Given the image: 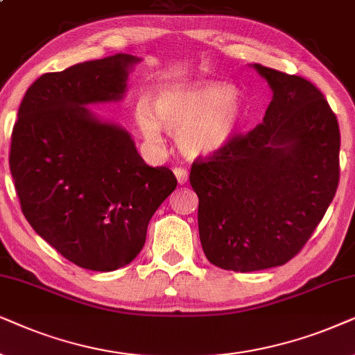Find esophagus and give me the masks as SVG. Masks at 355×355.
I'll use <instances>...</instances> for the list:
<instances>
[{
	"label": "esophagus",
	"mask_w": 355,
	"mask_h": 355,
	"mask_svg": "<svg viewBox=\"0 0 355 355\" xmlns=\"http://www.w3.org/2000/svg\"><path fill=\"white\" fill-rule=\"evenodd\" d=\"M173 173H175V177H177V180H178V183H180V185H183V183L188 182V170L187 168L175 167Z\"/></svg>",
	"instance_id": "esophagus-1"
}]
</instances>
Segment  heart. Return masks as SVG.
Instances as JSON below:
<instances>
[{
	"label": "heart",
	"instance_id": "b5f03b06",
	"mask_svg": "<svg viewBox=\"0 0 355 355\" xmlns=\"http://www.w3.org/2000/svg\"><path fill=\"white\" fill-rule=\"evenodd\" d=\"M243 118L239 94L222 83H196L160 89L149 103L139 102L135 120L143 135L159 143L160 126L178 135L190 155L211 154L232 139Z\"/></svg>",
	"mask_w": 355,
	"mask_h": 355
}]
</instances>
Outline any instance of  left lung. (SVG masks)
<instances>
[{"instance_id":"8db88e82","label":"left lung","mask_w":355,"mask_h":355,"mask_svg":"<svg viewBox=\"0 0 355 355\" xmlns=\"http://www.w3.org/2000/svg\"><path fill=\"white\" fill-rule=\"evenodd\" d=\"M272 89L263 123L191 165L202 252L229 271L291 261L339 183L338 118L305 78L254 64Z\"/></svg>"}]
</instances>
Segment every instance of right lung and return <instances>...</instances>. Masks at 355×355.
I'll use <instances>...</instances> for the list:
<instances>
[{"label":"right lung","instance_id":"obj_1","mask_svg":"<svg viewBox=\"0 0 355 355\" xmlns=\"http://www.w3.org/2000/svg\"><path fill=\"white\" fill-rule=\"evenodd\" d=\"M133 55L42 74L14 123L9 167L22 214L79 268L113 271L144 247L148 224L177 188L167 167H149L125 130L86 103L121 98Z\"/></svg>","mask_w":355,"mask_h":355}]
</instances>
